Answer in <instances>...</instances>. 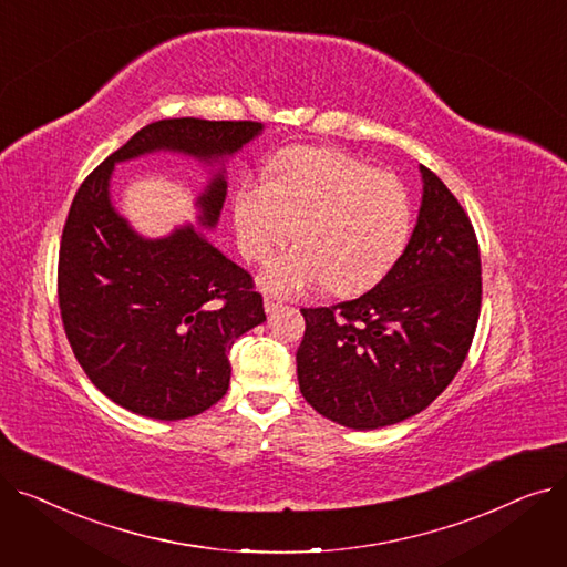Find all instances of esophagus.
Wrapping results in <instances>:
<instances>
[{
    "instance_id": "34e87169",
    "label": "esophagus",
    "mask_w": 567,
    "mask_h": 567,
    "mask_svg": "<svg viewBox=\"0 0 567 567\" xmlns=\"http://www.w3.org/2000/svg\"><path fill=\"white\" fill-rule=\"evenodd\" d=\"M282 299L280 296H274V293H266L264 296V308H266V312H276L278 308H282Z\"/></svg>"
}]
</instances>
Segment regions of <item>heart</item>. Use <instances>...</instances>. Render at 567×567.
I'll list each match as a JSON object with an SVG mask.
<instances>
[{
	"instance_id": "heart-1",
	"label": "heart",
	"mask_w": 567,
	"mask_h": 567,
	"mask_svg": "<svg viewBox=\"0 0 567 567\" xmlns=\"http://www.w3.org/2000/svg\"><path fill=\"white\" fill-rule=\"evenodd\" d=\"M234 218L250 261H266L300 225L301 246L266 268V289L291 293L323 282L351 296L374 287L398 264L411 236L413 204L398 176L361 158L293 146L268 167L266 184L238 195Z\"/></svg>"
}]
</instances>
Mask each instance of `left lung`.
<instances>
[{
  "label": "left lung",
  "mask_w": 567,
  "mask_h": 567,
  "mask_svg": "<svg viewBox=\"0 0 567 567\" xmlns=\"http://www.w3.org/2000/svg\"><path fill=\"white\" fill-rule=\"evenodd\" d=\"M421 172L419 225L385 278L359 299L301 310V393L351 430L395 425L427 409L460 372L478 326V238L449 186L425 165Z\"/></svg>",
  "instance_id": "8db88e82"
}]
</instances>
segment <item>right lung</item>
<instances>
[{"instance_id": "add662e5", "label": "right lung", "mask_w": 567, "mask_h": 567, "mask_svg": "<svg viewBox=\"0 0 567 567\" xmlns=\"http://www.w3.org/2000/svg\"><path fill=\"white\" fill-rule=\"evenodd\" d=\"M259 131V122L161 118L80 184L59 244V312L80 368L118 406L156 421L214 406L229 389V347L266 315L252 276L193 227L144 241L118 218L107 197L114 163L154 148L208 161ZM225 190L218 174L199 197L206 225H216Z\"/></svg>"}]
</instances>
